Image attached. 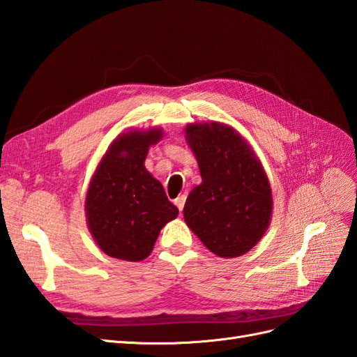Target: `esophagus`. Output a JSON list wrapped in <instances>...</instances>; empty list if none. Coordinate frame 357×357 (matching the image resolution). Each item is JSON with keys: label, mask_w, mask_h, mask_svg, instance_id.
Instances as JSON below:
<instances>
[{"label": "esophagus", "mask_w": 357, "mask_h": 357, "mask_svg": "<svg viewBox=\"0 0 357 357\" xmlns=\"http://www.w3.org/2000/svg\"><path fill=\"white\" fill-rule=\"evenodd\" d=\"M185 202H186V195H180V197L174 201V204L177 205L180 211L183 210V207H185Z\"/></svg>", "instance_id": "obj_1"}]
</instances>
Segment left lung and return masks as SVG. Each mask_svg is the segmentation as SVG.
Instances as JSON below:
<instances>
[{"label":"left lung","mask_w":357,"mask_h":357,"mask_svg":"<svg viewBox=\"0 0 357 357\" xmlns=\"http://www.w3.org/2000/svg\"><path fill=\"white\" fill-rule=\"evenodd\" d=\"M185 134L202 181L189 193L183 218L215 256H243L262 240L273 218V192L262 162L226 123H189Z\"/></svg>","instance_id":"left-lung-1"}]
</instances>
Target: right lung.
Listing matches in <instances>:
<instances>
[{
    "mask_svg": "<svg viewBox=\"0 0 357 357\" xmlns=\"http://www.w3.org/2000/svg\"><path fill=\"white\" fill-rule=\"evenodd\" d=\"M162 128L129 129L107 149L86 192V223L95 243L110 257L139 262L152 253L164 226L177 218L164 186L144 167Z\"/></svg>",
    "mask_w": 357,
    "mask_h": 357,
    "instance_id": "obj_1",
    "label": "right lung"
}]
</instances>
